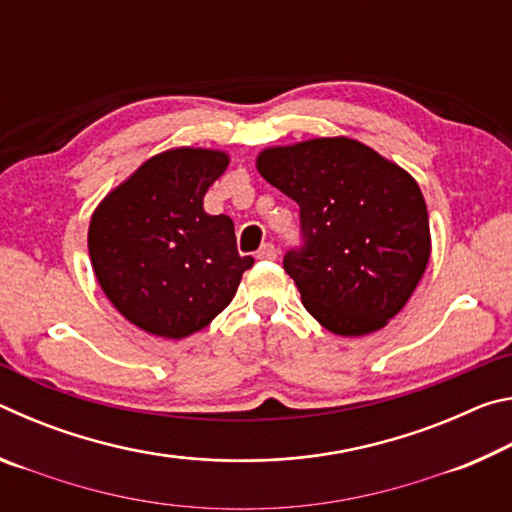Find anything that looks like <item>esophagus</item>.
Segmentation results:
<instances>
[{
	"label": "esophagus",
	"instance_id": "34e87169",
	"mask_svg": "<svg viewBox=\"0 0 512 512\" xmlns=\"http://www.w3.org/2000/svg\"><path fill=\"white\" fill-rule=\"evenodd\" d=\"M257 259H266V262H273V259L277 257V248L273 244H264L262 248L257 250Z\"/></svg>",
	"mask_w": 512,
	"mask_h": 512
}]
</instances>
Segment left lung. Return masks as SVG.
I'll use <instances>...</instances> for the list:
<instances>
[{"label": "left lung", "mask_w": 512, "mask_h": 512, "mask_svg": "<svg viewBox=\"0 0 512 512\" xmlns=\"http://www.w3.org/2000/svg\"><path fill=\"white\" fill-rule=\"evenodd\" d=\"M257 169L300 205V244L282 264L309 314L339 336L384 327L429 262V214L418 183L348 137L266 149Z\"/></svg>", "instance_id": "left-lung-1"}]
</instances>
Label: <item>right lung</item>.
Masks as SVG:
<instances>
[{
    "mask_svg": "<svg viewBox=\"0 0 512 512\" xmlns=\"http://www.w3.org/2000/svg\"><path fill=\"white\" fill-rule=\"evenodd\" d=\"M228 155L171 149L146 160L92 214L88 248L108 300L133 325L185 339L235 298L253 257L237 253L235 223L203 196Z\"/></svg>",
    "mask_w": 512,
    "mask_h": 512,
    "instance_id": "obj_1",
    "label": "right lung"
}]
</instances>
